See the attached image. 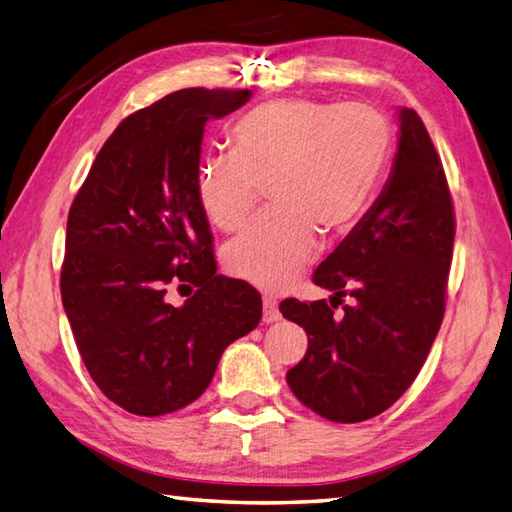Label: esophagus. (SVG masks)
I'll list each match as a JSON object with an SVG mask.
<instances>
[{"mask_svg": "<svg viewBox=\"0 0 512 512\" xmlns=\"http://www.w3.org/2000/svg\"><path fill=\"white\" fill-rule=\"evenodd\" d=\"M263 307H265V311H263V320H265V322H276V320H280V311H278L276 298L265 296V298H263Z\"/></svg>", "mask_w": 512, "mask_h": 512, "instance_id": "obj_1", "label": "esophagus"}]
</instances>
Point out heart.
Returning a JSON list of instances; mask_svg holds the SVG:
<instances>
[{
	"label": "heart",
	"instance_id": "b5f03b06",
	"mask_svg": "<svg viewBox=\"0 0 512 512\" xmlns=\"http://www.w3.org/2000/svg\"><path fill=\"white\" fill-rule=\"evenodd\" d=\"M232 152L196 170V198L221 232L243 227L269 185L276 205L225 247L232 276L263 289L294 283L320 227L344 232L367 210L393 152L391 121L369 103L269 101L229 130Z\"/></svg>",
	"mask_w": 512,
	"mask_h": 512
}]
</instances>
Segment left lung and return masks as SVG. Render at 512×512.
I'll return each instance as SVG.
<instances>
[{
    "label": "left lung",
    "instance_id": "obj_1",
    "mask_svg": "<svg viewBox=\"0 0 512 512\" xmlns=\"http://www.w3.org/2000/svg\"><path fill=\"white\" fill-rule=\"evenodd\" d=\"M400 141L378 201L322 260L314 283L327 300L287 298L280 311L309 347L287 384L331 422H364L402 398L440 331L455 210L440 154L415 110H400ZM349 295V306L341 298ZM343 306L340 317L332 309Z\"/></svg>",
    "mask_w": 512,
    "mask_h": 512
}]
</instances>
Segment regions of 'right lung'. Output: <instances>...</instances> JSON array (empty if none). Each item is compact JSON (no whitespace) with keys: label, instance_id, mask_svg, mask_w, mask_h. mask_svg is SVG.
<instances>
[{"label":"right lung","instance_id":"obj_1","mask_svg":"<svg viewBox=\"0 0 512 512\" xmlns=\"http://www.w3.org/2000/svg\"><path fill=\"white\" fill-rule=\"evenodd\" d=\"M249 90L185 88L125 117L70 205L61 300L79 356L110 402L156 417L192 404L225 347L256 329L263 300L216 274L196 198L205 123ZM193 296L181 308L172 287Z\"/></svg>","mask_w":512,"mask_h":512}]
</instances>
